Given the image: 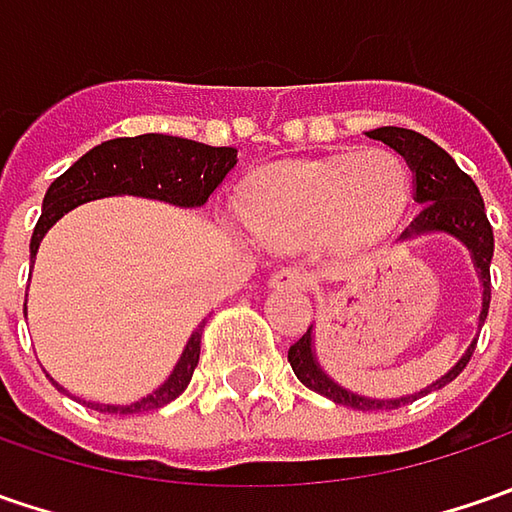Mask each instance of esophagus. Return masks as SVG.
Segmentation results:
<instances>
[{
  "mask_svg": "<svg viewBox=\"0 0 512 512\" xmlns=\"http://www.w3.org/2000/svg\"><path fill=\"white\" fill-rule=\"evenodd\" d=\"M273 290H307L310 287V273L299 267H282L270 276Z\"/></svg>",
  "mask_w": 512,
  "mask_h": 512,
  "instance_id": "obj_1",
  "label": "esophagus"
}]
</instances>
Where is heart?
Returning <instances> with one entry per match:
<instances>
[{
	"mask_svg": "<svg viewBox=\"0 0 512 512\" xmlns=\"http://www.w3.org/2000/svg\"><path fill=\"white\" fill-rule=\"evenodd\" d=\"M410 202V170L384 148L327 159H287L247 179L239 210L247 230L270 247L319 239L362 247L399 225Z\"/></svg>",
	"mask_w": 512,
	"mask_h": 512,
	"instance_id": "obj_1",
	"label": "heart"
}]
</instances>
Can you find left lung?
Here are the masks:
<instances>
[{
    "label": "left lung",
    "mask_w": 512,
    "mask_h": 512,
    "mask_svg": "<svg viewBox=\"0 0 512 512\" xmlns=\"http://www.w3.org/2000/svg\"><path fill=\"white\" fill-rule=\"evenodd\" d=\"M370 139L384 142L387 148H393L407 168L413 170V199L419 202V213L410 225L404 227L399 242H410L419 239L427 233H444L459 239L467 253L470 262L476 267L479 285H482V310H479V330H482L484 319H487V307H490V259H493V227L487 222L484 213L482 193L476 182L464 173L456 159L439 148L433 139H427L422 133L407 128H376L367 130ZM476 350V339L467 344V350L462 353V359L453 364L444 376H439L433 384L422 387L419 393H407V396H396V399H373V396H359L353 390H347L336 382L333 376H327L325 367L319 364L316 356V336H313V325L307 327V333L296 344H290L287 350V362L293 367L296 379L327 396L330 402L353 407V410H393L410 404L413 399H419L430 390H442L444 384H450L459 373H462L470 356Z\"/></svg>",
    "instance_id": "1"
}]
</instances>
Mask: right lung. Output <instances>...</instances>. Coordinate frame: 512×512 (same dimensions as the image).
Wrapping results in <instances>:
<instances>
[{
	"mask_svg": "<svg viewBox=\"0 0 512 512\" xmlns=\"http://www.w3.org/2000/svg\"><path fill=\"white\" fill-rule=\"evenodd\" d=\"M236 148H210L193 139L165 136V133H145V136H125L110 139L82 159H76L56 182H50L42 216L33 227L30 236V259H36L39 242L45 239L50 227L56 225L68 210L105 199V196H142L156 199L176 207H202L210 199V193L225 182V176L233 170ZM28 313V302H25ZM202 327H196L187 339L179 362L173 364L170 376L159 384L153 393L142 396L139 402L130 404H99L82 402L96 407L102 413H145L153 407H165L176 396L185 393L190 376L199 364L202 350ZM53 382V379H50ZM62 393H68L59 382H53Z\"/></svg>",
	"mask_w": 512,
	"mask_h": 512,
	"instance_id": "obj_1",
	"label": "right lung"
}]
</instances>
